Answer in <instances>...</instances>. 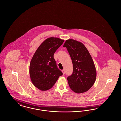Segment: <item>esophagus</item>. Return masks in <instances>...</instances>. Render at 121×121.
<instances>
[{"label": "esophagus", "mask_w": 121, "mask_h": 121, "mask_svg": "<svg viewBox=\"0 0 121 121\" xmlns=\"http://www.w3.org/2000/svg\"><path fill=\"white\" fill-rule=\"evenodd\" d=\"M62 72H63V74H65V70L63 69V70H62Z\"/></svg>", "instance_id": "esophagus-1"}]
</instances>
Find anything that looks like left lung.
Returning <instances> with one entry per match:
<instances>
[{
  "label": "left lung",
  "instance_id": "8db88e82",
  "mask_svg": "<svg viewBox=\"0 0 121 121\" xmlns=\"http://www.w3.org/2000/svg\"><path fill=\"white\" fill-rule=\"evenodd\" d=\"M66 47L73 64L72 74L67 78L70 88L77 93L87 91L94 84L97 76L92 58L81 42L72 39L67 40Z\"/></svg>",
  "mask_w": 121,
  "mask_h": 121
}]
</instances>
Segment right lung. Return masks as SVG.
Returning <instances> with one entry per match:
<instances>
[{"instance_id": "right-lung-1", "label": "right lung", "mask_w": 121, "mask_h": 121, "mask_svg": "<svg viewBox=\"0 0 121 121\" xmlns=\"http://www.w3.org/2000/svg\"><path fill=\"white\" fill-rule=\"evenodd\" d=\"M64 40L50 37L44 41L38 48L29 65L30 79L34 85L41 91H46L54 85L63 75L58 69L53 55Z\"/></svg>"}]
</instances>
